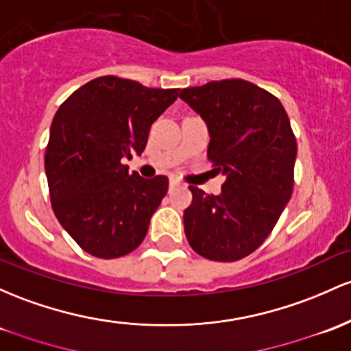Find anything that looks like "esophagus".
Here are the masks:
<instances>
[{
	"mask_svg": "<svg viewBox=\"0 0 351 351\" xmlns=\"http://www.w3.org/2000/svg\"><path fill=\"white\" fill-rule=\"evenodd\" d=\"M178 184H180L178 180H175V178H171V180H169V188H173V186H178Z\"/></svg>",
	"mask_w": 351,
	"mask_h": 351,
	"instance_id": "esophagus-1",
	"label": "esophagus"
}]
</instances>
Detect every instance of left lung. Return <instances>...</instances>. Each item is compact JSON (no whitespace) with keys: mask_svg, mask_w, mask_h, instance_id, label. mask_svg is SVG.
<instances>
[{"mask_svg":"<svg viewBox=\"0 0 351 351\" xmlns=\"http://www.w3.org/2000/svg\"><path fill=\"white\" fill-rule=\"evenodd\" d=\"M180 98L210 133L208 158L226 176L218 196L190 186L188 243L213 261H237L267 240L293 191L296 140L278 98L245 80L184 88Z\"/></svg>","mask_w":351,"mask_h":351,"instance_id":"obj_1","label":"left lung"}]
</instances>
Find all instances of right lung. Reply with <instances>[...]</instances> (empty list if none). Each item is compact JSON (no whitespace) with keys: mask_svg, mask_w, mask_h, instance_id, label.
Listing matches in <instances>:
<instances>
[{"mask_svg":"<svg viewBox=\"0 0 351 351\" xmlns=\"http://www.w3.org/2000/svg\"><path fill=\"white\" fill-rule=\"evenodd\" d=\"M178 90L101 76L58 108L45 171L58 221L86 253L118 258L141 245L168 178H141L126 160L141 155L149 126Z\"/></svg>","mask_w":351,"mask_h":351,"instance_id":"right-lung-1","label":"right lung"}]
</instances>
